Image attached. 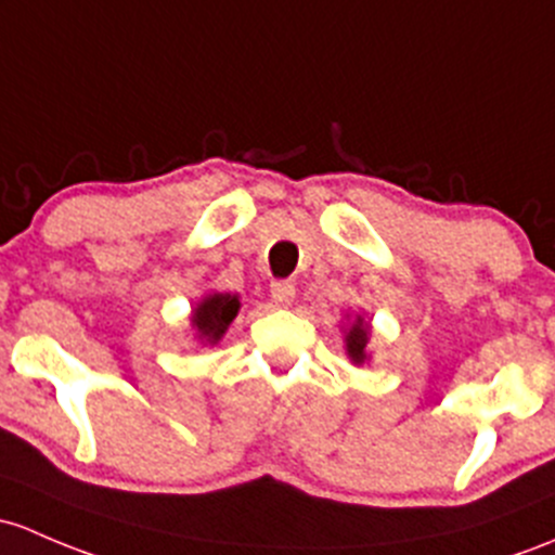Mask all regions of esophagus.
Instances as JSON below:
<instances>
[{"instance_id": "34e87169", "label": "esophagus", "mask_w": 555, "mask_h": 555, "mask_svg": "<svg viewBox=\"0 0 555 555\" xmlns=\"http://www.w3.org/2000/svg\"><path fill=\"white\" fill-rule=\"evenodd\" d=\"M271 297H273V302H276V306L287 308L289 302L295 300V284L287 282V279H279V282L271 284Z\"/></svg>"}]
</instances>
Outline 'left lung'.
I'll use <instances>...</instances> for the list:
<instances>
[{
  "label": "left lung",
  "instance_id": "obj_1",
  "mask_svg": "<svg viewBox=\"0 0 555 555\" xmlns=\"http://www.w3.org/2000/svg\"><path fill=\"white\" fill-rule=\"evenodd\" d=\"M366 330H370V326H364V322H356L353 326H351V332H348V356H351V359L356 361V364H361V361L366 359V353H364V348H366Z\"/></svg>",
  "mask_w": 555,
  "mask_h": 555
}]
</instances>
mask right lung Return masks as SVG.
<instances>
[{
	"label": "right lung",
	"mask_w": 555,
	"mask_h": 555,
	"mask_svg": "<svg viewBox=\"0 0 555 555\" xmlns=\"http://www.w3.org/2000/svg\"><path fill=\"white\" fill-rule=\"evenodd\" d=\"M238 311V300L233 295H209L194 311V326L207 343H218L229 330Z\"/></svg>",
	"instance_id": "right-lung-1"
}]
</instances>
